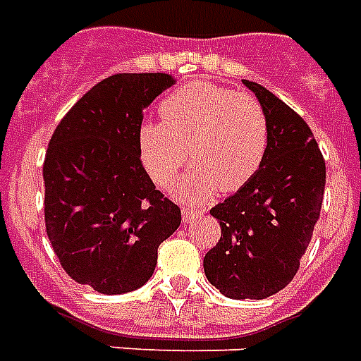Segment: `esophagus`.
Listing matches in <instances>:
<instances>
[{
    "mask_svg": "<svg viewBox=\"0 0 361 361\" xmlns=\"http://www.w3.org/2000/svg\"><path fill=\"white\" fill-rule=\"evenodd\" d=\"M203 213H205V211L194 209V207H184V209H183V221H184V222L196 221V219H200V216H203Z\"/></svg>",
    "mask_w": 361,
    "mask_h": 361,
    "instance_id": "obj_1",
    "label": "esophagus"
}]
</instances>
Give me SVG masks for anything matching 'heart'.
Segmentation results:
<instances>
[{"mask_svg":"<svg viewBox=\"0 0 361 361\" xmlns=\"http://www.w3.org/2000/svg\"><path fill=\"white\" fill-rule=\"evenodd\" d=\"M164 121L139 129V152L150 178L169 186L188 158L196 164L175 184L183 200H205L219 188L240 190L261 169L270 126L253 94L235 93L211 81H194L167 94Z\"/></svg>","mask_w":361,"mask_h":361,"instance_id":"heart-1","label":"heart"}]
</instances>
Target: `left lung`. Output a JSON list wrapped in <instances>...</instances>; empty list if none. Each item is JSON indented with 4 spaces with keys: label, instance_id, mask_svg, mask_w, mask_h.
<instances>
[{
    "label": "left lung",
    "instance_id": "8db88e82",
    "mask_svg": "<svg viewBox=\"0 0 361 361\" xmlns=\"http://www.w3.org/2000/svg\"><path fill=\"white\" fill-rule=\"evenodd\" d=\"M270 126L261 169L211 209L221 240L207 251V280L230 299H267L293 280L319 219L325 161L310 127L283 100L243 80Z\"/></svg>",
    "mask_w": 361,
    "mask_h": 361
}]
</instances>
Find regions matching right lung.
<instances>
[{
    "mask_svg": "<svg viewBox=\"0 0 361 361\" xmlns=\"http://www.w3.org/2000/svg\"><path fill=\"white\" fill-rule=\"evenodd\" d=\"M169 74H116L61 119L43 161L45 228L62 268L104 295L150 280L159 243L180 224L178 205L148 177L139 152L142 112Z\"/></svg>",
    "mask_w": 361,
    "mask_h": 361,
    "instance_id": "add662e5",
    "label": "right lung"
}]
</instances>
